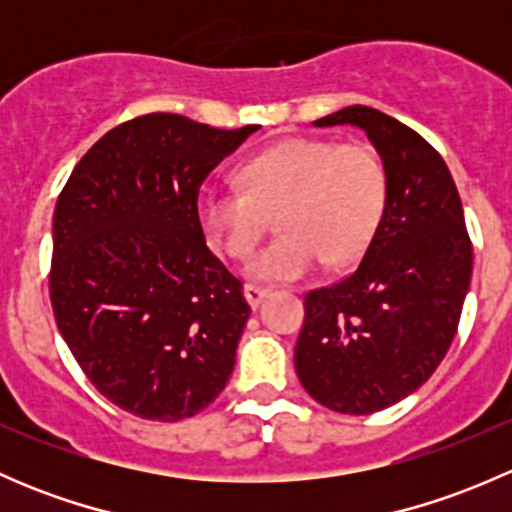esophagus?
I'll list each match as a JSON object with an SVG mask.
<instances>
[{
  "mask_svg": "<svg viewBox=\"0 0 512 512\" xmlns=\"http://www.w3.org/2000/svg\"><path fill=\"white\" fill-rule=\"evenodd\" d=\"M267 294H270V289H265V287H257V285H245V299H247V304H250L252 309H257L262 304V299L267 297Z\"/></svg>",
  "mask_w": 512,
  "mask_h": 512,
  "instance_id": "obj_1",
  "label": "esophagus"
}]
</instances>
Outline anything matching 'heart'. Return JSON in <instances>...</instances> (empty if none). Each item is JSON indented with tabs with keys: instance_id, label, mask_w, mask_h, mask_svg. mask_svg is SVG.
Listing matches in <instances>:
<instances>
[{
	"instance_id": "heart-1",
	"label": "heart",
	"mask_w": 512,
	"mask_h": 512,
	"mask_svg": "<svg viewBox=\"0 0 512 512\" xmlns=\"http://www.w3.org/2000/svg\"><path fill=\"white\" fill-rule=\"evenodd\" d=\"M389 180L366 143L285 138L250 156L237 170V190H205L198 223L230 260H247L270 215L282 235L247 267L262 282H292L319 262L347 265L369 247L384 218Z\"/></svg>"
}]
</instances>
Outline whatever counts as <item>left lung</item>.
<instances>
[{
  "label": "left lung",
  "instance_id": "8db88e82",
  "mask_svg": "<svg viewBox=\"0 0 512 512\" xmlns=\"http://www.w3.org/2000/svg\"><path fill=\"white\" fill-rule=\"evenodd\" d=\"M344 123L374 143L389 195L359 267L304 297L294 369L317 404L366 416L414 394L443 361L471 285L473 245L451 170L431 143L369 106L314 126Z\"/></svg>",
  "mask_w": 512,
  "mask_h": 512
}]
</instances>
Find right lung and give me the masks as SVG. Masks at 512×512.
Listing matches in <instances>:
<instances>
[{"instance_id":"1","label":"right lung","mask_w":512,"mask_h":512,"mask_svg":"<svg viewBox=\"0 0 512 512\" xmlns=\"http://www.w3.org/2000/svg\"><path fill=\"white\" fill-rule=\"evenodd\" d=\"M260 126L148 113L98 138L56 200V327L118 409L183 421L218 399L250 304L205 245L198 193Z\"/></svg>"}]
</instances>
